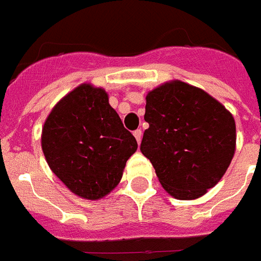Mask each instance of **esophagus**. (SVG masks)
I'll use <instances>...</instances> for the list:
<instances>
[{
  "label": "esophagus",
  "instance_id": "obj_1",
  "mask_svg": "<svg viewBox=\"0 0 261 261\" xmlns=\"http://www.w3.org/2000/svg\"><path fill=\"white\" fill-rule=\"evenodd\" d=\"M133 136L136 137L137 143L140 144V141H141V136H143V132H141V129H136V130H135V132H133Z\"/></svg>",
  "mask_w": 261,
  "mask_h": 261
}]
</instances>
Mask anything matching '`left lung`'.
<instances>
[{
	"label": "left lung",
	"mask_w": 261,
	"mask_h": 261,
	"mask_svg": "<svg viewBox=\"0 0 261 261\" xmlns=\"http://www.w3.org/2000/svg\"><path fill=\"white\" fill-rule=\"evenodd\" d=\"M140 149L167 193L197 199L214 187L236 151V124L229 110L202 89L180 81L147 94Z\"/></svg>",
	"instance_id": "left-lung-1"
}]
</instances>
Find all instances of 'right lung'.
I'll return each instance as SVG.
<instances>
[{
  "label": "right lung",
  "mask_w": 261,
  "mask_h": 261,
  "mask_svg": "<svg viewBox=\"0 0 261 261\" xmlns=\"http://www.w3.org/2000/svg\"><path fill=\"white\" fill-rule=\"evenodd\" d=\"M41 148L52 172L71 193L95 201L120 183L137 141L109 105L108 93L83 83L48 114Z\"/></svg>",
  "instance_id": "1"
}]
</instances>
